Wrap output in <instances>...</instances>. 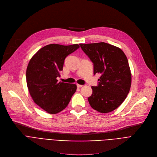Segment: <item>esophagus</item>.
<instances>
[{
	"label": "esophagus",
	"mask_w": 157,
	"mask_h": 157,
	"mask_svg": "<svg viewBox=\"0 0 157 157\" xmlns=\"http://www.w3.org/2000/svg\"><path fill=\"white\" fill-rule=\"evenodd\" d=\"M77 86H78V88H81V87L83 86V85H79V84H77Z\"/></svg>",
	"instance_id": "1"
}]
</instances>
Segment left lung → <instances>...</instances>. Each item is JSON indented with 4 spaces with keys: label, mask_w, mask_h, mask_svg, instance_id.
Returning a JSON list of instances; mask_svg holds the SVG:
<instances>
[{
    "label": "left lung",
    "mask_w": 157,
    "mask_h": 157,
    "mask_svg": "<svg viewBox=\"0 0 157 157\" xmlns=\"http://www.w3.org/2000/svg\"><path fill=\"white\" fill-rule=\"evenodd\" d=\"M94 65V74H101L97 86H92L88 98L92 108L99 113H109L125 101L130 89L132 74L127 58L117 46L97 43L79 44Z\"/></svg>",
    "instance_id": "obj_1"
}]
</instances>
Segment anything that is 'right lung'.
<instances>
[{"label": "right lung", "mask_w": 157, "mask_h": 157, "mask_svg": "<svg viewBox=\"0 0 157 157\" xmlns=\"http://www.w3.org/2000/svg\"><path fill=\"white\" fill-rule=\"evenodd\" d=\"M79 48L78 44L46 45L32 58L28 64L26 79L29 92L34 102L49 114L64 109L76 92V84L59 82L65 59Z\"/></svg>", "instance_id": "1"}]
</instances>
